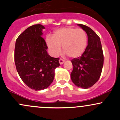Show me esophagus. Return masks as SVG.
Returning <instances> with one entry per match:
<instances>
[{
  "instance_id": "esophagus-1",
  "label": "esophagus",
  "mask_w": 120,
  "mask_h": 120,
  "mask_svg": "<svg viewBox=\"0 0 120 120\" xmlns=\"http://www.w3.org/2000/svg\"><path fill=\"white\" fill-rule=\"evenodd\" d=\"M64 62H65V61H64L63 59H60V60H59V63L60 64H63Z\"/></svg>"
}]
</instances>
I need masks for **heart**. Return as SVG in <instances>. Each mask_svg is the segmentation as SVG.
I'll return each instance as SVG.
<instances>
[{
	"instance_id": "b5f03b06",
	"label": "heart",
	"mask_w": 120,
	"mask_h": 120,
	"mask_svg": "<svg viewBox=\"0 0 120 120\" xmlns=\"http://www.w3.org/2000/svg\"><path fill=\"white\" fill-rule=\"evenodd\" d=\"M46 43L53 56H56L63 51L71 58H77L81 56L87 44V36L82 29L74 27H62L54 31L51 36H47Z\"/></svg>"
}]
</instances>
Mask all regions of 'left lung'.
<instances>
[{
  "label": "left lung",
  "mask_w": 120,
  "mask_h": 120,
  "mask_svg": "<svg viewBox=\"0 0 120 120\" xmlns=\"http://www.w3.org/2000/svg\"><path fill=\"white\" fill-rule=\"evenodd\" d=\"M87 34L88 45L82 56L71 60L72 82L79 87L88 89L99 80L103 65V53L99 36L86 25L78 24Z\"/></svg>",
  "instance_id": "left-lung-1"
}]
</instances>
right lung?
Instances as JSON below:
<instances>
[{
  "label": "right lung",
  "instance_id": "1",
  "mask_svg": "<svg viewBox=\"0 0 120 120\" xmlns=\"http://www.w3.org/2000/svg\"><path fill=\"white\" fill-rule=\"evenodd\" d=\"M45 27L40 24L26 29L16 40L14 60L20 78L36 91L46 89L53 82L55 70L60 66L59 58L48 54V46L42 37Z\"/></svg>",
  "mask_w": 120,
  "mask_h": 120
}]
</instances>
